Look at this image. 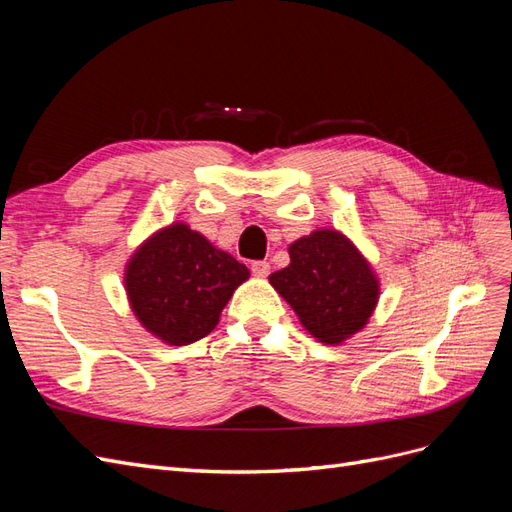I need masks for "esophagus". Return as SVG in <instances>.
I'll return each mask as SVG.
<instances>
[{"mask_svg": "<svg viewBox=\"0 0 512 512\" xmlns=\"http://www.w3.org/2000/svg\"><path fill=\"white\" fill-rule=\"evenodd\" d=\"M269 271H271V265H269L267 260H254V262H252V273H254L256 277H267Z\"/></svg>", "mask_w": 512, "mask_h": 512, "instance_id": "esophagus-1", "label": "esophagus"}]
</instances>
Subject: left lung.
Instances as JSON below:
<instances>
[{"label":"left lung","instance_id":"obj_1","mask_svg":"<svg viewBox=\"0 0 512 512\" xmlns=\"http://www.w3.org/2000/svg\"><path fill=\"white\" fill-rule=\"evenodd\" d=\"M290 265L269 275L271 286L324 344H342L361 331L378 301V280L367 260L337 230H316L294 241Z\"/></svg>","mask_w":512,"mask_h":512}]
</instances>
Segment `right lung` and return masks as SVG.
<instances>
[{
	"label": "right lung",
	"instance_id": "1",
	"mask_svg": "<svg viewBox=\"0 0 512 512\" xmlns=\"http://www.w3.org/2000/svg\"><path fill=\"white\" fill-rule=\"evenodd\" d=\"M250 271L185 224L147 239L130 258L126 290L143 327L170 346L209 335Z\"/></svg>",
	"mask_w": 512,
	"mask_h": 512
}]
</instances>
